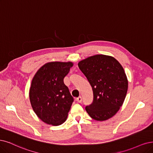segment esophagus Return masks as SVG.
I'll return each mask as SVG.
<instances>
[{
	"label": "esophagus",
	"instance_id": "obj_1",
	"mask_svg": "<svg viewBox=\"0 0 153 153\" xmlns=\"http://www.w3.org/2000/svg\"><path fill=\"white\" fill-rule=\"evenodd\" d=\"M76 100L77 101L78 103H81V101H82V97H79L76 98Z\"/></svg>",
	"mask_w": 153,
	"mask_h": 153
}]
</instances>
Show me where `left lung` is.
Segmentation results:
<instances>
[{
	"label": "left lung",
	"instance_id": "obj_1",
	"mask_svg": "<svg viewBox=\"0 0 153 153\" xmlns=\"http://www.w3.org/2000/svg\"><path fill=\"white\" fill-rule=\"evenodd\" d=\"M78 66L93 89V101L86 110L93 119L106 120L115 115L126 98L128 81L123 68L115 58L96 55Z\"/></svg>",
	"mask_w": 153,
	"mask_h": 153
}]
</instances>
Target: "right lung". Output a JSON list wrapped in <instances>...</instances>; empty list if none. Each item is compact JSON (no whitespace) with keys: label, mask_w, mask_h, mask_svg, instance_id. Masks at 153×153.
Listing matches in <instances>:
<instances>
[{"label":"right lung","mask_w":153,"mask_h":153,"mask_svg":"<svg viewBox=\"0 0 153 153\" xmlns=\"http://www.w3.org/2000/svg\"><path fill=\"white\" fill-rule=\"evenodd\" d=\"M73 65L71 62H48L34 76L30 89L33 111L43 122L59 126L67 119L74 101L64 78Z\"/></svg>","instance_id":"right-lung-1"}]
</instances>
